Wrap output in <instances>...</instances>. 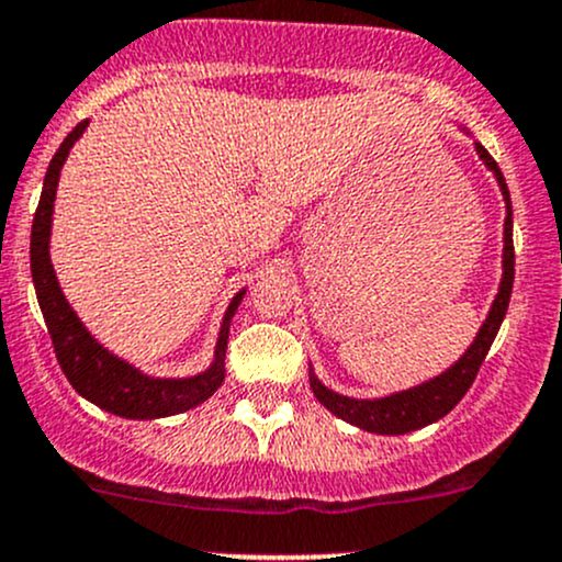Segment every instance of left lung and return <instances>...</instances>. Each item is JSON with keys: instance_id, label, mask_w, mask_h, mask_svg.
<instances>
[{"instance_id": "8db88e82", "label": "left lung", "mask_w": 562, "mask_h": 562, "mask_svg": "<svg viewBox=\"0 0 562 562\" xmlns=\"http://www.w3.org/2000/svg\"><path fill=\"white\" fill-rule=\"evenodd\" d=\"M475 151L484 160V166L495 173L497 184H501L503 198H506V228H503V280L501 291H497L495 302H492L490 315H486L484 326L475 334L473 345L464 350L462 359L457 361L451 370H446L443 375L432 378V381L422 383V386H413L400 394L383 396V400H350V396L337 394V391L326 389L315 375H310V386H313L317 402L323 407L339 416L342 422L353 424V427L367 429V432L378 435H405L413 429H422L427 424L438 422L446 413L454 411V405L468 394V389L473 386L475 375H479V367L484 364L486 353H490L492 342H495L497 331H501V323L506 317L508 302H512V288H514V220H512V195H508L506 179H503L501 168L492 160L490 151L481 144H475Z\"/></svg>"}]
</instances>
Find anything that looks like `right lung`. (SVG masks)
Listing matches in <instances>:
<instances>
[{"instance_id": "add662e5", "label": "right lung", "mask_w": 562, "mask_h": 562, "mask_svg": "<svg viewBox=\"0 0 562 562\" xmlns=\"http://www.w3.org/2000/svg\"><path fill=\"white\" fill-rule=\"evenodd\" d=\"M89 122H78L76 130L61 140L45 171L43 195H40L35 223H32V282H35L37 302L43 310L45 326H48L50 342H54L56 361L67 375L70 386L94 402L103 411L122 418H162L173 413H184L190 407L201 405L214 394L225 381V348H228V326L231 317L239 310L245 291L236 293L225 313L223 331H220L217 350H214V364L195 378H149L133 364L122 361L119 356L108 353L103 345L87 331L72 307L67 304L59 282H56L54 266H50L48 239H50V214H54L56 184L59 171L70 155L72 144L81 138Z\"/></svg>"}]
</instances>
